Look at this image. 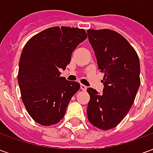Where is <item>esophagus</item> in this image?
<instances>
[{
  "instance_id": "1",
  "label": "esophagus",
  "mask_w": 153,
  "mask_h": 153,
  "mask_svg": "<svg viewBox=\"0 0 153 153\" xmlns=\"http://www.w3.org/2000/svg\"><path fill=\"white\" fill-rule=\"evenodd\" d=\"M80 88L82 90H83V91H85V90H87V88H88V87L85 86V85H83V84H81V85H80Z\"/></svg>"
}]
</instances>
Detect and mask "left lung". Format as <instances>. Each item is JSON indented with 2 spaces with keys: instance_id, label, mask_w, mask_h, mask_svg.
<instances>
[{
  "instance_id": "8db88e82",
  "label": "left lung",
  "mask_w": 153,
  "mask_h": 153,
  "mask_svg": "<svg viewBox=\"0 0 153 153\" xmlns=\"http://www.w3.org/2000/svg\"><path fill=\"white\" fill-rule=\"evenodd\" d=\"M88 38L98 69L104 74L102 93L93 88L87 114L97 128L107 130L119 125L134 102L140 86V64L135 50L123 36L110 29H88Z\"/></svg>"
}]
</instances>
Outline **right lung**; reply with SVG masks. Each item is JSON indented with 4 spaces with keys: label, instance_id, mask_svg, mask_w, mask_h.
<instances>
[{
    "label": "right lung",
    "instance_id": "obj_1",
    "mask_svg": "<svg viewBox=\"0 0 153 153\" xmlns=\"http://www.w3.org/2000/svg\"><path fill=\"white\" fill-rule=\"evenodd\" d=\"M87 38L83 29L53 27L33 36L25 44L19 63L18 83L22 101L35 121L49 126L63 118L80 84L60 77L71 55Z\"/></svg>",
    "mask_w": 153,
    "mask_h": 153
}]
</instances>
